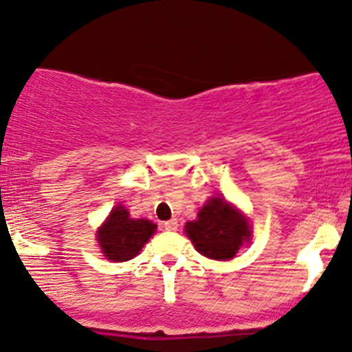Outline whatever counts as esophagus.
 <instances>
[{
  "mask_svg": "<svg viewBox=\"0 0 352 352\" xmlns=\"http://www.w3.org/2000/svg\"><path fill=\"white\" fill-rule=\"evenodd\" d=\"M164 228H165V230H168V232H175V230L179 228V221H177L175 218H172V220L165 221V223H164Z\"/></svg>",
  "mask_w": 352,
  "mask_h": 352,
  "instance_id": "34e87169",
  "label": "esophagus"
}]
</instances>
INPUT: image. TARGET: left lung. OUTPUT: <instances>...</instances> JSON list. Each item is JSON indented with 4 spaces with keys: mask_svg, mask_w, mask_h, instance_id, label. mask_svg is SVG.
I'll return each mask as SVG.
<instances>
[{
    "mask_svg": "<svg viewBox=\"0 0 352 352\" xmlns=\"http://www.w3.org/2000/svg\"><path fill=\"white\" fill-rule=\"evenodd\" d=\"M185 233L200 254L210 260H232L252 236L250 221L223 197H212L199 210L197 220L187 221Z\"/></svg>",
    "mask_w": 352,
    "mask_h": 352,
    "instance_id": "left-lung-1",
    "label": "left lung"
}]
</instances>
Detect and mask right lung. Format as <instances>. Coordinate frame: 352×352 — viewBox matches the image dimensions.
<instances>
[{
	"label": "right lung",
	"instance_id": "obj_1",
	"mask_svg": "<svg viewBox=\"0 0 352 352\" xmlns=\"http://www.w3.org/2000/svg\"><path fill=\"white\" fill-rule=\"evenodd\" d=\"M157 225L144 218H131L125 207H114L98 230V243L111 261H127L139 254Z\"/></svg>",
	"mask_w": 352,
	"mask_h": 352
}]
</instances>
